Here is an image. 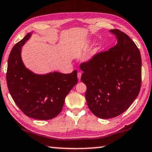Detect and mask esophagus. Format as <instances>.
Segmentation results:
<instances>
[{"mask_svg":"<svg viewBox=\"0 0 152 152\" xmlns=\"http://www.w3.org/2000/svg\"><path fill=\"white\" fill-rule=\"evenodd\" d=\"M77 77H78L79 80H81V72H79L77 73Z\"/></svg>","mask_w":152,"mask_h":152,"instance_id":"1","label":"esophagus"}]
</instances>
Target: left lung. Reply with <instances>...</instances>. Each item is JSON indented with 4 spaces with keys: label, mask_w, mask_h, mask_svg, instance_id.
Wrapping results in <instances>:
<instances>
[{
    "label": "left lung",
    "mask_w": 152,
    "mask_h": 152,
    "mask_svg": "<svg viewBox=\"0 0 152 152\" xmlns=\"http://www.w3.org/2000/svg\"><path fill=\"white\" fill-rule=\"evenodd\" d=\"M117 43L81 64V80L86 85L89 109L101 118L116 117L126 110L139 94L141 85L140 53L131 38L111 29Z\"/></svg>",
    "instance_id": "8db88e82"
}]
</instances>
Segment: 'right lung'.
Here are the masks:
<instances>
[{"mask_svg":"<svg viewBox=\"0 0 152 152\" xmlns=\"http://www.w3.org/2000/svg\"><path fill=\"white\" fill-rule=\"evenodd\" d=\"M31 34H27L11 50L7 83L12 99L25 115L49 120L61 113L66 96L77 83V71L38 75L27 69L22 60L21 50Z\"/></svg>","mask_w":152,"mask_h":152,"instance_id":"obj_1","label":"right lung"}]
</instances>
